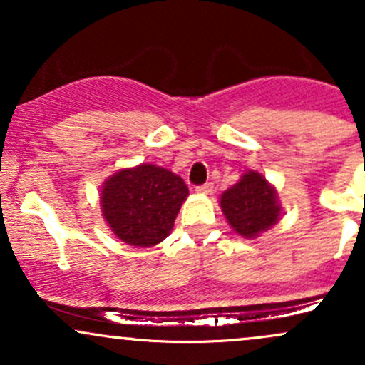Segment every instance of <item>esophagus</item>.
<instances>
[{
    "label": "esophagus",
    "mask_w": 365,
    "mask_h": 365,
    "mask_svg": "<svg viewBox=\"0 0 365 365\" xmlns=\"http://www.w3.org/2000/svg\"><path fill=\"white\" fill-rule=\"evenodd\" d=\"M195 192H197V194H211V192H212V183L207 182V183H202V185H197L195 187Z\"/></svg>",
    "instance_id": "obj_1"
}]
</instances>
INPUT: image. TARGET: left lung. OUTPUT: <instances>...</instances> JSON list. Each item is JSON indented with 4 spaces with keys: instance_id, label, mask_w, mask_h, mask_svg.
I'll return each mask as SVG.
<instances>
[{
    "instance_id": "left-lung-1",
    "label": "left lung",
    "mask_w": 365,
    "mask_h": 365,
    "mask_svg": "<svg viewBox=\"0 0 365 365\" xmlns=\"http://www.w3.org/2000/svg\"><path fill=\"white\" fill-rule=\"evenodd\" d=\"M220 206L223 215L238 235L255 238L278 223V195L273 185L257 171H247L240 182L221 195Z\"/></svg>"
}]
</instances>
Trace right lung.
I'll return each instance as SVG.
<instances>
[{"instance_id": "add662e5", "label": "right lung", "mask_w": 365, "mask_h": 365, "mask_svg": "<svg viewBox=\"0 0 365 365\" xmlns=\"http://www.w3.org/2000/svg\"><path fill=\"white\" fill-rule=\"evenodd\" d=\"M188 188L178 175L156 165L116 171L101 188V209L125 244L153 247L171 233Z\"/></svg>"}]
</instances>
